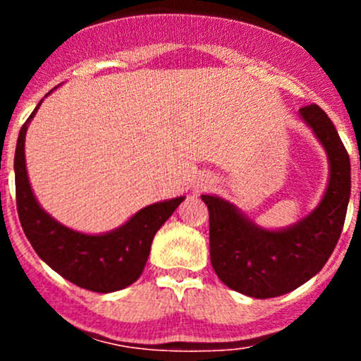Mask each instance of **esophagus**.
<instances>
[{"instance_id": "esophagus-1", "label": "esophagus", "mask_w": 361, "mask_h": 361, "mask_svg": "<svg viewBox=\"0 0 361 361\" xmlns=\"http://www.w3.org/2000/svg\"><path fill=\"white\" fill-rule=\"evenodd\" d=\"M210 183H212V181H205V183H202L200 186H198V190H197V192H204V190L209 188Z\"/></svg>"}]
</instances>
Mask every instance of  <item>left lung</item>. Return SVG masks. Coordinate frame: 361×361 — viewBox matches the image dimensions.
<instances>
[{
	"label": "left lung",
	"mask_w": 361,
	"mask_h": 361,
	"mask_svg": "<svg viewBox=\"0 0 361 361\" xmlns=\"http://www.w3.org/2000/svg\"><path fill=\"white\" fill-rule=\"evenodd\" d=\"M324 147L326 192L316 209L283 229H264L229 200L202 195L209 207L210 261L229 288L252 299L292 292L322 270L336 247L351 192V166L338 130L317 105L299 110Z\"/></svg>",
	"instance_id": "1"
}]
</instances>
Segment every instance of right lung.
<instances>
[{"label": "right lung", "mask_w": 361, "mask_h": 361, "mask_svg": "<svg viewBox=\"0 0 361 361\" xmlns=\"http://www.w3.org/2000/svg\"><path fill=\"white\" fill-rule=\"evenodd\" d=\"M40 103L23 123L15 151L16 209L23 233L40 259L78 287L98 293L126 288L142 275L152 239L185 197L144 207L117 229L102 234L80 233L56 221L37 202L25 164V135Z\"/></svg>", "instance_id": "right-lung-1"}]
</instances>
